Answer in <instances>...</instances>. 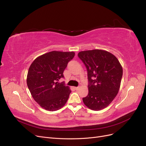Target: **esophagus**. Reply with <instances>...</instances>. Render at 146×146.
Instances as JSON below:
<instances>
[{"instance_id": "34e87169", "label": "esophagus", "mask_w": 146, "mask_h": 146, "mask_svg": "<svg viewBox=\"0 0 146 146\" xmlns=\"http://www.w3.org/2000/svg\"><path fill=\"white\" fill-rule=\"evenodd\" d=\"M79 88H80V87H74V89L76 90H78L79 89Z\"/></svg>"}]
</instances>
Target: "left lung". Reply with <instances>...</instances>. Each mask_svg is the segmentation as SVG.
Here are the masks:
<instances>
[{
	"label": "left lung",
	"mask_w": 146,
	"mask_h": 146,
	"mask_svg": "<svg viewBox=\"0 0 146 146\" xmlns=\"http://www.w3.org/2000/svg\"><path fill=\"white\" fill-rule=\"evenodd\" d=\"M87 69L89 84L88 96L82 99L90 110L105 108L118 93L123 68L118 59L111 53L100 49L81 51L78 53Z\"/></svg>",
	"instance_id": "left-lung-1"
}]
</instances>
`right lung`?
Returning <instances> with one entry per match:
<instances>
[{"mask_svg": "<svg viewBox=\"0 0 146 146\" xmlns=\"http://www.w3.org/2000/svg\"><path fill=\"white\" fill-rule=\"evenodd\" d=\"M74 52L52 51L37 57L32 62L27 75V85L32 98L43 109L55 111L62 108L71 90L58 80L64 78L68 62Z\"/></svg>", "mask_w": 146, "mask_h": 146, "instance_id": "obj_1", "label": "right lung"}]
</instances>
